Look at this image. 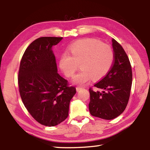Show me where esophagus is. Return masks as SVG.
<instances>
[{"instance_id": "34e87169", "label": "esophagus", "mask_w": 150, "mask_h": 150, "mask_svg": "<svg viewBox=\"0 0 150 150\" xmlns=\"http://www.w3.org/2000/svg\"><path fill=\"white\" fill-rule=\"evenodd\" d=\"M82 87H77V88H76V90H77V92H78V91H79L80 90H81V89H82Z\"/></svg>"}]
</instances>
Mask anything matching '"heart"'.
<instances>
[{
	"label": "heart",
	"instance_id": "obj_1",
	"mask_svg": "<svg viewBox=\"0 0 150 150\" xmlns=\"http://www.w3.org/2000/svg\"><path fill=\"white\" fill-rule=\"evenodd\" d=\"M69 51L72 55L63 54L59 60V67L67 77H71L80 65L81 70L73 79L77 85H84L91 78L96 81L104 77L115 60L112 47L96 39L76 41L71 44Z\"/></svg>",
	"mask_w": 150,
	"mask_h": 150
}]
</instances>
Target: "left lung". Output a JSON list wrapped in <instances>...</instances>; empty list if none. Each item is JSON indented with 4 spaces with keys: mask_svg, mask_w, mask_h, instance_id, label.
<instances>
[{
    "mask_svg": "<svg viewBox=\"0 0 150 150\" xmlns=\"http://www.w3.org/2000/svg\"><path fill=\"white\" fill-rule=\"evenodd\" d=\"M112 47L115 60L108 73L95 87L101 91L89 88L91 115L105 120H112L120 115L128 105L132 83V71L125 51L115 39Z\"/></svg>",
    "mask_w": 150,
    "mask_h": 150,
    "instance_id": "obj_1",
    "label": "left lung"
}]
</instances>
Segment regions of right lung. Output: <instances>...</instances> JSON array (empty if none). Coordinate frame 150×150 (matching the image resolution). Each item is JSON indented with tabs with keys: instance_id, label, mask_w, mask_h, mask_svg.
<instances>
[{
	"instance_id": "right-lung-1",
	"label": "right lung",
	"mask_w": 150,
	"mask_h": 150,
	"mask_svg": "<svg viewBox=\"0 0 150 150\" xmlns=\"http://www.w3.org/2000/svg\"><path fill=\"white\" fill-rule=\"evenodd\" d=\"M62 37H41L29 45L20 61L19 92L25 107L38 122L54 126L69 115L76 88L58 74L53 45Z\"/></svg>"
}]
</instances>
